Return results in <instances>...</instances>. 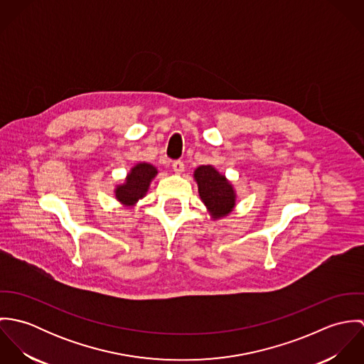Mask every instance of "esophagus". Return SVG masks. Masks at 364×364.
Here are the masks:
<instances>
[{"mask_svg":"<svg viewBox=\"0 0 364 364\" xmlns=\"http://www.w3.org/2000/svg\"><path fill=\"white\" fill-rule=\"evenodd\" d=\"M172 168H173V172L175 173H182L183 172V162L182 161H173L172 162Z\"/></svg>","mask_w":364,"mask_h":364,"instance_id":"esophagus-1","label":"esophagus"}]
</instances>
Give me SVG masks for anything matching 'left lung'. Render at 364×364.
Wrapping results in <instances>:
<instances>
[{
	"instance_id": "left-lung-1",
	"label": "left lung",
	"mask_w": 364,
	"mask_h": 364,
	"mask_svg": "<svg viewBox=\"0 0 364 364\" xmlns=\"http://www.w3.org/2000/svg\"><path fill=\"white\" fill-rule=\"evenodd\" d=\"M193 178L198 183L199 196L213 220L228 215L237 203V193L232 183L213 165H200L195 169Z\"/></svg>"
}]
</instances>
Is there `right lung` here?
<instances>
[{
    "label": "right lung",
    "mask_w": 364,
    "mask_h": 364,
    "mask_svg": "<svg viewBox=\"0 0 364 364\" xmlns=\"http://www.w3.org/2000/svg\"><path fill=\"white\" fill-rule=\"evenodd\" d=\"M158 173L156 166L149 162L136 164L127 173L123 183L114 189V198L124 208H133L140 199H143L151 185V181Z\"/></svg>",
    "instance_id": "right-lung-1"
}]
</instances>
